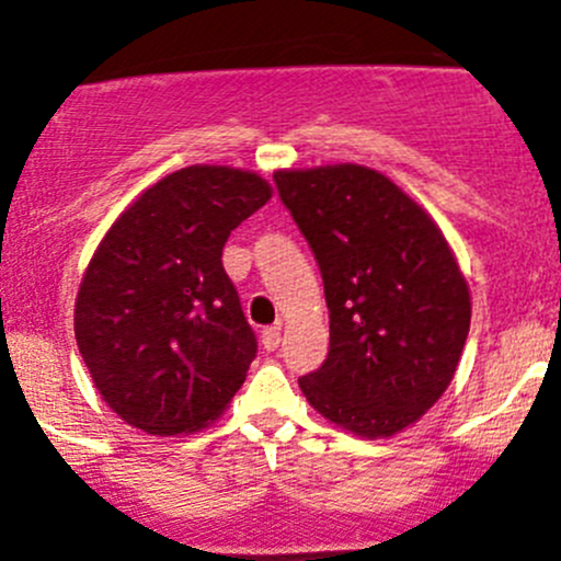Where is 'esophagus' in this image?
Instances as JSON below:
<instances>
[{
	"mask_svg": "<svg viewBox=\"0 0 561 561\" xmlns=\"http://www.w3.org/2000/svg\"><path fill=\"white\" fill-rule=\"evenodd\" d=\"M262 345H264V351H267V353L278 351V347H280V323H275V327L262 331Z\"/></svg>",
	"mask_w": 561,
	"mask_h": 561,
	"instance_id": "obj_1",
	"label": "esophagus"
}]
</instances>
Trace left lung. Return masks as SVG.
<instances>
[{
	"label": "left lung",
	"mask_w": 561,
	"mask_h": 561,
	"mask_svg": "<svg viewBox=\"0 0 561 561\" xmlns=\"http://www.w3.org/2000/svg\"><path fill=\"white\" fill-rule=\"evenodd\" d=\"M310 243L329 307V355L299 379L342 431L390 438L455 379L471 291L431 214L375 168L340 162L273 173Z\"/></svg>",
	"instance_id": "obj_1"
}]
</instances>
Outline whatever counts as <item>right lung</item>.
<instances>
[{"label": "right lung", "mask_w": 561, "mask_h": 561, "mask_svg": "<svg viewBox=\"0 0 561 561\" xmlns=\"http://www.w3.org/2000/svg\"><path fill=\"white\" fill-rule=\"evenodd\" d=\"M270 197L254 171L190 165L147 186L101 238L77 291L75 336L119 420L190 436L238 393L256 336L221 249Z\"/></svg>", "instance_id": "obj_1"}]
</instances>
